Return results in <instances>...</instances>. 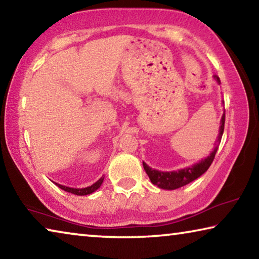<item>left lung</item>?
<instances>
[{
	"label": "left lung",
	"instance_id": "1",
	"mask_svg": "<svg viewBox=\"0 0 259 259\" xmlns=\"http://www.w3.org/2000/svg\"><path fill=\"white\" fill-rule=\"evenodd\" d=\"M213 77L214 80L221 84V80H219V77L217 75H213ZM224 124H225V113L223 114L222 116L218 139L216 140L217 146L213 148V151L210 153V155L208 157H205L204 160L200 161L199 163H196L192 166H188V168H185V169H181L178 170V171L163 172V171H159V170L150 168L145 162H143L144 169H145L147 176L150 177L152 184H154V185H156L160 188H163V190H176V188L187 185L188 183L195 181V179L199 178L201 175H203L209 169V166L211 165L212 161L214 159V155H216L218 145L221 144L222 136H223V133H224Z\"/></svg>",
	"mask_w": 259,
	"mask_h": 259
}]
</instances>
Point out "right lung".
I'll use <instances>...</instances> for the list:
<instances>
[{"label": "right lung", "instance_id": "1", "mask_svg": "<svg viewBox=\"0 0 259 259\" xmlns=\"http://www.w3.org/2000/svg\"><path fill=\"white\" fill-rule=\"evenodd\" d=\"M103 181H104V177L100 178L99 181H97L95 184H93V185H91V186H88V187H84V188H72V187H67V186L60 185V184H57V183H55V184L59 188H61V190L66 191L68 193H72V194H75V195H88V194H91V193H94L95 191H97L98 188L100 187V185H102V184H103Z\"/></svg>", "mask_w": 259, "mask_h": 259}]
</instances>
